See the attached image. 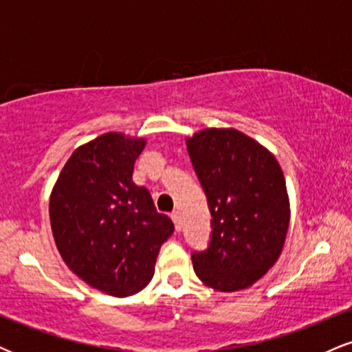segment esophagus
<instances>
[{
  "instance_id": "obj_1",
  "label": "esophagus",
  "mask_w": 352,
  "mask_h": 352,
  "mask_svg": "<svg viewBox=\"0 0 352 352\" xmlns=\"http://www.w3.org/2000/svg\"><path fill=\"white\" fill-rule=\"evenodd\" d=\"M172 220H173V223H175V230L177 232H180V228H182V225H180V213L179 212H172Z\"/></svg>"
}]
</instances>
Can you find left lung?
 Segmentation results:
<instances>
[{
    "mask_svg": "<svg viewBox=\"0 0 352 352\" xmlns=\"http://www.w3.org/2000/svg\"><path fill=\"white\" fill-rule=\"evenodd\" d=\"M187 151L208 200V248L192 253L197 276L217 292L260 280L280 258L289 225L285 175L274 155L235 129H205Z\"/></svg>",
    "mask_w": 352,
    "mask_h": 352,
    "instance_id": "left-lung-1",
    "label": "left lung"
}]
</instances>
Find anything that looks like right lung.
I'll return each mask as SVG.
<instances>
[{
    "label": "right lung",
    "instance_id": "1",
    "mask_svg": "<svg viewBox=\"0 0 352 352\" xmlns=\"http://www.w3.org/2000/svg\"><path fill=\"white\" fill-rule=\"evenodd\" d=\"M145 139L107 132L72 152L51 192L52 235L64 263L89 286L131 296L148 285L173 233L145 187L132 182Z\"/></svg>",
    "mask_w": 352,
    "mask_h": 352
}]
</instances>
